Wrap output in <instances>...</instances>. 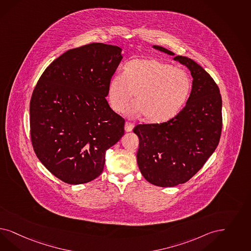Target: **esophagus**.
I'll use <instances>...</instances> for the list:
<instances>
[{"instance_id": "1", "label": "esophagus", "mask_w": 251, "mask_h": 251, "mask_svg": "<svg viewBox=\"0 0 251 251\" xmlns=\"http://www.w3.org/2000/svg\"><path fill=\"white\" fill-rule=\"evenodd\" d=\"M133 127H134V125L132 124V123H130V122H126L125 123V130L127 131V132H130L131 130H133Z\"/></svg>"}]
</instances>
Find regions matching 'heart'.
Segmentation results:
<instances>
[{
  "label": "heart",
  "instance_id": "obj_1",
  "mask_svg": "<svg viewBox=\"0 0 251 251\" xmlns=\"http://www.w3.org/2000/svg\"><path fill=\"white\" fill-rule=\"evenodd\" d=\"M192 91L190 75L180 68L154 58L128 62L123 73L114 74L107 87L109 104L121 112L132 94L136 100L125 109L129 117L145 115L153 123L170 121L182 109Z\"/></svg>",
  "mask_w": 251,
  "mask_h": 251
}]
</instances>
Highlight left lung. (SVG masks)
<instances>
[{
  "label": "left lung",
  "instance_id": "1",
  "mask_svg": "<svg viewBox=\"0 0 251 251\" xmlns=\"http://www.w3.org/2000/svg\"><path fill=\"white\" fill-rule=\"evenodd\" d=\"M153 48L174 56L193 77L190 96L181 112L167 122L133 129L139 138L136 157L142 175L156 186L173 187L191 179L218 147L222 96L213 78L198 63L161 46Z\"/></svg>",
  "mask_w": 251,
  "mask_h": 251
}]
</instances>
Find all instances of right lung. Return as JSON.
Wrapping results in <instances>:
<instances>
[{
  "label": "right lung",
  "mask_w": 251,
  "mask_h": 251,
  "mask_svg": "<svg viewBox=\"0 0 251 251\" xmlns=\"http://www.w3.org/2000/svg\"><path fill=\"white\" fill-rule=\"evenodd\" d=\"M121 51L101 43L69 50L52 61L35 87L29 105L32 146L63 182L95 180L104 170L106 150L124 135L125 121L105 99Z\"/></svg>",
  "instance_id": "obj_1"
}]
</instances>
